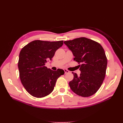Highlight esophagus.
Here are the masks:
<instances>
[{
  "label": "esophagus",
  "mask_w": 123,
  "mask_h": 123,
  "mask_svg": "<svg viewBox=\"0 0 123 123\" xmlns=\"http://www.w3.org/2000/svg\"><path fill=\"white\" fill-rule=\"evenodd\" d=\"M64 71H65V74H66V73H69V71H68V70H67V69H65L64 70Z\"/></svg>",
  "instance_id": "1"
}]
</instances>
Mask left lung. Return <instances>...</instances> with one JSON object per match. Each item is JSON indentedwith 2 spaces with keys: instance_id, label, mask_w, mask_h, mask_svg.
Masks as SVG:
<instances>
[{
  "instance_id": "1",
  "label": "left lung",
  "mask_w": 123,
  "mask_h": 123,
  "mask_svg": "<svg viewBox=\"0 0 123 123\" xmlns=\"http://www.w3.org/2000/svg\"><path fill=\"white\" fill-rule=\"evenodd\" d=\"M72 52L74 60L80 63V76L72 72L73 79L69 82L72 91L78 95L88 97L98 91L106 75L107 59L102 46L86 37L65 41Z\"/></svg>"
}]
</instances>
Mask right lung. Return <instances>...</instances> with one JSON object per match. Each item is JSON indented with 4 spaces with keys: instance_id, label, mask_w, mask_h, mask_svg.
<instances>
[{
    "instance_id": "obj_1",
    "label": "right lung",
    "mask_w": 123,
    "mask_h": 123,
    "mask_svg": "<svg viewBox=\"0 0 123 123\" xmlns=\"http://www.w3.org/2000/svg\"><path fill=\"white\" fill-rule=\"evenodd\" d=\"M63 44V40L47 42L36 40L25 46L20 52L18 67L23 86L29 94L41 98L53 91L58 78L64 71H53L44 66Z\"/></svg>"
}]
</instances>
